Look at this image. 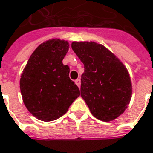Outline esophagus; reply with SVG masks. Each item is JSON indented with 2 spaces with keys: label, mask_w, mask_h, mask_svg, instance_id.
Here are the masks:
<instances>
[{
  "label": "esophagus",
  "mask_w": 153,
  "mask_h": 153,
  "mask_svg": "<svg viewBox=\"0 0 153 153\" xmlns=\"http://www.w3.org/2000/svg\"><path fill=\"white\" fill-rule=\"evenodd\" d=\"M75 84H76L77 85L79 86V88L80 87V79H78L75 80Z\"/></svg>",
  "instance_id": "esophagus-1"
}]
</instances>
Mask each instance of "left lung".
<instances>
[{"label": "left lung", "instance_id": "obj_1", "mask_svg": "<svg viewBox=\"0 0 153 153\" xmlns=\"http://www.w3.org/2000/svg\"><path fill=\"white\" fill-rule=\"evenodd\" d=\"M71 47L85 67L80 95L91 113L100 121H114L124 113L132 97L126 66L96 42H73Z\"/></svg>", "mask_w": 153, "mask_h": 153}]
</instances>
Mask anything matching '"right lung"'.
I'll return each mask as SVG.
<instances>
[{"label": "right lung", "instance_id": "right-lung-1", "mask_svg": "<svg viewBox=\"0 0 153 153\" xmlns=\"http://www.w3.org/2000/svg\"><path fill=\"white\" fill-rule=\"evenodd\" d=\"M69 43L49 39L33 51L20 76L19 87L24 104L30 114L43 122L56 120L67 113L80 95L69 78V67L62 60Z\"/></svg>", "mask_w": 153, "mask_h": 153}]
</instances>
